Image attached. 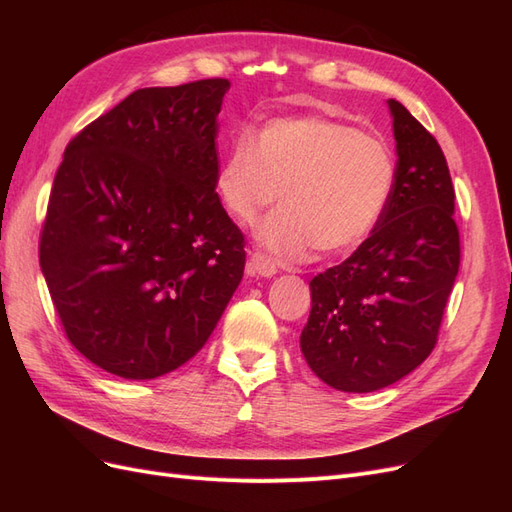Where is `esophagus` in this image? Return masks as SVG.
<instances>
[{
  "mask_svg": "<svg viewBox=\"0 0 512 512\" xmlns=\"http://www.w3.org/2000/svg\"><path fill=\"white\" fill-rule=\"evenodd\" d=\"M247 273L260 277H273L277 273V265L271 256L265 252H252L250 262H247Z\"/></svg>",
  "mask_w": 512,
  "mask_h": 512,
  "instance_id": "obj_1",
  "label": "esophagus"
}]
</instances>
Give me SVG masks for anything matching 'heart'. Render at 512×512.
<instances>
[{"instance_id":"heart-1","label":"heart","mask_w":512,"mask_h":512,"mask_svg":"<svg viewBox=\"0 0 512 512\" xmlns=\"http://www.w3.org/2000/svg\"><path fill=\"white\" fill-rule=\"evenodd\" d=\"M395 166L380 138L327 117H277L252 138L239 136L222 160L215 190L224 209L282 258L359 247L389 205Z\"/></svg>"}]
</instances>
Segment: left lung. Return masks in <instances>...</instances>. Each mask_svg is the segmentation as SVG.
I'll return each mask as SVG.
<instances>
[{"label": "left lung", "mask_w": 512, "mask_h": 512, "mask_svg": "<svg viewBox=\"0 0 512 512\" xmlns=\"http://www.w3.org/2000/svg\"><path fill=\"white\" fill-rule=\"evenodd\" d=\"M389 108L397 141L389 205L359 250L309 282L301 352L344 393L384 389L427 359L461 260L444 153L404 104Z\"/></svg>", "instance_id": "obj_1"}]
</instances>
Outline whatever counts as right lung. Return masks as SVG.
Listing matches in <instances>:
<instances>
[{
    "instance_id": "right-lung-1",
    "label": "right lung",
    "mask_w": 512,
    "mask_h": 512,
    "mask_svg": "<svg viewBox=\"0 0 512 512\" xmlns=\"http://www.w3.org/2000/svg\"><path fill=\"white\" fill-rule=\"evenodd\" d=\"M228 87L138 89L57 168L40 267L70 344L108 374L151 380L188 363L241 282L245 237L215 192Z\"/></svg>"
}]
</instances>
